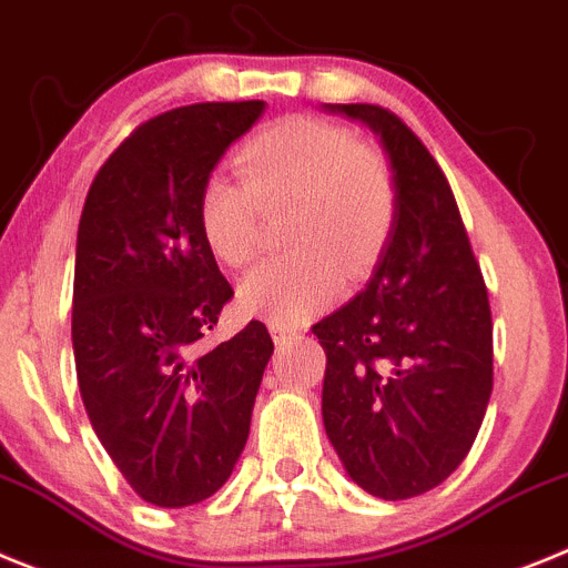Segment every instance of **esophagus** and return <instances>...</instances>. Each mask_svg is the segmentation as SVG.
<instances>
[{
    "label": "esophagus",
    "instance_id": "esophagus-1",
    "mask_svg": "<svg viewBox=\"0 0 568 568\" xmlns=\"http://www.w3.org/2000/svg\"><path fill=\"white\" fill-rule=\"evenodd\" d=\"M272 336H274V342L283 347V345H291V342L296 339V331L294 328H283V325H274V322H272Z\"/></svg>",
    "mask_w": 568,
    "mask_h": 568
}]
</instances>
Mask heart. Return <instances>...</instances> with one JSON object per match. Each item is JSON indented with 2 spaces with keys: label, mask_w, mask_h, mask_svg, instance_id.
Segmentation results:
<instances>
[{
  "label": "heart",
  "mask_w": 568,
  "mask_h": 568,
  "mask_svg": "<svg viewBox=\"0 0 568 568\" xmlns=\"http://www.w3.org/2000/svg\"><path fill=\"white\" fill-rule=\"evenodd\" d=\"M243 181L214 175L197 197L203 243L221 263L246 268L260 252V206H291L288 257L257 265L237 288L246 314L300 325L379 260L396 221V186L382 155L354 132L288 119L252 138L237 158Z\"/></svg>",
  "instance_id": "heart-1"
}]
</instances>
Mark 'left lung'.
Segmentation results:
<instances>
[{"instance_id":"8db88e82","label":"left lung","mask_w":568,"mask_h":568,"mask_svg":"<svg viewBox=\"0 0 568 568\" xmlns=\"http://www.w3.org/2000/svg\"><path fill=\"white\" fill-rule=\"evenodd\" d=\"M379 138L396 221L365 291L314 325L328 365L322 422L365 493L405 500L467 458L493 393V314L447 178L405 121L325 104Z\"/></svg>"}]
</instances>
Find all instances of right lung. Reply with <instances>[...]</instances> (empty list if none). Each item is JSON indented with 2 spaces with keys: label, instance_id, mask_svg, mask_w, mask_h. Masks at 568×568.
Masks as SVG:
<instances>
[{
  "label": "right lung",
  "instance_id": "right-lung-1",
  "mask_svg": "<svg viewBox=\"0 0 568 568\" xmlns=\"http://www.w3.org/2000/svg\"><path fill=\"white\" fill-rule=\"evenodd\" d=\"M265 101L155 115L106 158L75 240L73 356L84 410L146 504L192 507L229 481L274 342L263 322L203 347L234 296L197 197Z\"/></svg>",
  "mask_w": 568,
  "mask_h": 568
}]
</instances>
